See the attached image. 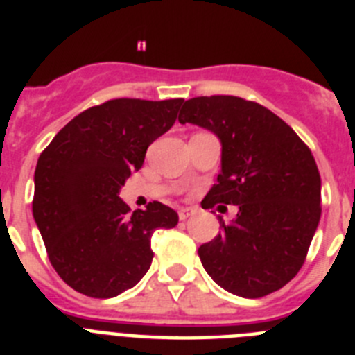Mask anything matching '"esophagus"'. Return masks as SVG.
<instances>
[{"instance_id":"34e87169","label":"esophagus","mask_w":355,"mask_h":355,"mask_svg":"<svg viewBox=\"0 0 355 355\" xmlns=\"http://www.w3.org/2000/svg\"><path fill=\"white\" fill-rule=\"evenodd\" d=\"M193 213H196V209H192V208H181L180 209V218H181V220H187L188 216H192Z\"/></svg>"}]
</instances>
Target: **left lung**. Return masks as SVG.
<instances>
[{
    "label": "left lung",
    "mask_w": 355,
    "mask_h": 355,
    "mask_svg": "<svg viewBox=\"0 0 355 355\" xmlns=\"http://www.w3.org/2000/svg\"><path fill=\"white\" fill-rule=\"evenodd\" d=\"M181 124L213 131L222 142V171L200 202L236 205V218L199 247L218 286L259 299L302 268L322 215V180L311 149L281 117L236 96L184 101Z\"/></svg>",
    "instance_id": "left-lung-1"
}]
</instances>
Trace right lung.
Segmentation results:
<instances>
[{
	"mask_svg": "<svg viewBox=\"0 0 355 355\" xmlns=\"http://www.w3.org/2000/svg\"><path fill=\"white\" fill-rule=\"evenodd\" d=\"M183 99H110L65 124L40 153L33 218L56 274L72 290L110 299L133 288L153 261L150 236L180 216L153 200L131 213L119 190L147 147L172 128Z\"/></svg>",
	"mask_w": 355,
	"mask_h": 355,
	"instance_id": "obj_1",
	"label": "right lung"
}]
</instances>
